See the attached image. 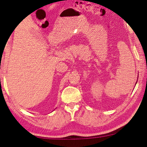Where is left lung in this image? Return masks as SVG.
I'll use <instances>...</instances> for the list:
<instances>
[{"mask_svg":"<svg viewBox=\"0 0 147 147\" xmlns=\"http://www.w3.org/2000/svg\"><path fill=\"white\" fill-rule=\"evenodd\" d=\"M137 82H138V81H137Z\"/></svg>","mask_w":147,"mask_h":147,"instance_id":"left-lung-1","label":"left lung"}]
</instances>
